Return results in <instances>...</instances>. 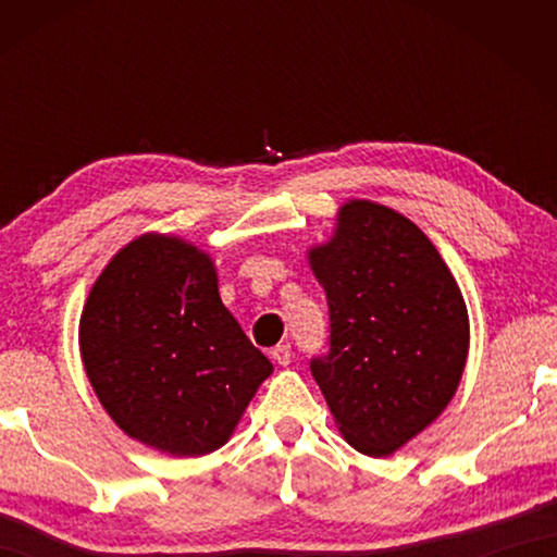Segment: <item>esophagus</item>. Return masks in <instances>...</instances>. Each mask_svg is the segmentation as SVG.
<instances>
[{"label":"esophagus","instance_id":"34e87169","mask_svg":"<svg viewBox=\"0 0 557 557\" xmlns=\"http://www.w3.org/2000/svg\"><path fill=\"white\" fill-rule=\"evenodd\" d=\"M270 356H272V361H275L277 366H289V361H292V346L289 344H277L270 351Z\"/></svg>","mask_w":557,"mask_h":557}]
</instances>
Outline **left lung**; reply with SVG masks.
Returning <instances> with one entry per match:
<instances>
[{"label":"left lung","instance_id":"obj_1","mask_svg":"<svg viewBox=\"0 0 557 557\" xmlns=\"http://www.w3.org/2000/svg\"><path fill=\"white\" fill-rule=\"evenodd\" d=\"M307 260L332 322L314 381L348 445L391 457L455 398L469 354L465 297L428 235L369 199L338 206L332 238Z\"/></svg>","mask_w":557,"mask_h":557}]
</instances>
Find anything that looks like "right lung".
I'll return each instance as SVG.
<instances>
[{"label":"right lung","mask_w":557,"mask_h":557,"mask_svg":"<svg viewBox=\"0 0 557 557\" xmlns=\"http://www.w3.org/2000/svg\"><path fill=\"white\" fill-rule=\"evenodd\" d=\"M78 346L112 422L172 457L223 447L272 373L221 301L213 258L169 233L112 256L83 305Z\"/></svg>","instance_id":"1"}]
</instances>
